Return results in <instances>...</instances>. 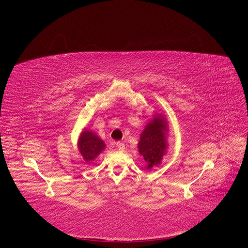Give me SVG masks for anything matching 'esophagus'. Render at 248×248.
<instances>
[{
    "mask_svg": "<svg viewBox=\"0 0 248 248\" xmlns=\"http://www.w3.org/2000/svg\"><path fill=\"white\" fill-rule=\"evenodd\" d=\"M116 147H117L118 150H120V151H123V150L125 149V145H124V142H122V141H117Z\"/></svg>",
    "mask_w": 248,
    "mask_h": 248,
    "instance_id": "esophagus-1",
    "label": "esophagus"
}]
</instances>
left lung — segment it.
<instances>
[{"label": "left lung", "mask_w": 248, "mask_h": 248, "mask_svg": "<svg viewBox=\"0 0 248 248\" xmlns=\"http://www.w3.org/2000/svg\"><path fill=\"white\" fill-rule=\"evenodd\" d=\"M166 122L161 117H155L152 122H150L145 130L140 134L139 142V152L144 157L148 163V169L159 164L162 156L166 152Z\"/></svg>", "instance_id": "8db88e82"}]
</instances>
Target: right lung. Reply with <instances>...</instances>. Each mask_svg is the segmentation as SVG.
<instances>
[{"label": "right lung", "instance_id": "add662e5", "mask_svg": "<svg viewBox=\"0 0 248 248\" xmlns=\"http://www.w3.org/2000/svg\"><path fill=\"white\" fill-rule=\"evenodd\" d=\"M104 147L106 145H104L103 140H101L95 133L87 130L81 133L78 141V149L87 162L94 160L95 157L102 151Z\"/></svg>", "mask_w": 248, "mask_h": 248}]
</instances>
